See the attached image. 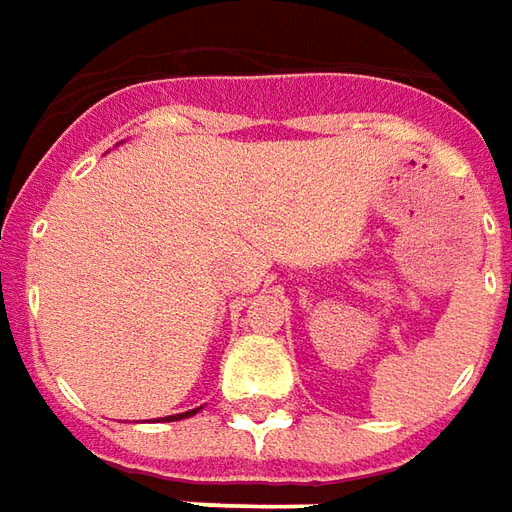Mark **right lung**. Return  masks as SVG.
<instances>
[{
	"label": "right lung",
	"mask_w": 512,
	"mask_h": 512,
	"mask_svg": "<svg viewBox=\"0 0 512 512\" xmlns=\"http://www.w3.org/2000/svg\"><path fill=\"white\" fill-rule=\"evenodd\" d=\"M201 411V408H192V411H184V413H176V416H165L168 422H179V419H187V416H195V413Z\"/></svg>",
	"instance_id": "obj_1"
}]
</instances>
